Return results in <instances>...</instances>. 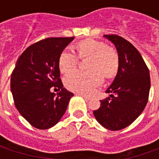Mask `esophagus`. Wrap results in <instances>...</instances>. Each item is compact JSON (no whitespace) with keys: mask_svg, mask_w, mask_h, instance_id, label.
<instances>
[{"mask_svg":"<svg viewBox=\"0 0 159 159\" xmlns=\"http://www.w3.org/2000/svg\"><path fill=\"white\" fill-rule=\"evenodd\" d=\"M80 96L81 97H83V99H84V100H87V101H88V100H90V98L89 96H86V95H83V94H82V93H81V94H79Z\"/></svg>","mask_w":159,"mask_h":159,"instance_id":"obj_1","label":"esophagus"}]
</instances>
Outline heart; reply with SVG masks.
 Listing matches in <instances>:
<instances>
[{
    "label": "heart",
    "instance_id": "b5f03b06",
    "mask_svg": "<svg viewBox=\"0 0 159 159\" xmlns=\"http://www.w3.org/2000/svg\"><path fill=\"white\" fill-rule=\"evenodd\" d=\"M80 59H89L87 69L89 71L82 72L74 70L78 59L73 52L66 50L60 54L59 69L63 74L70 72L64 78L65 86L73 92L88 94L100 86L103 82V76L110 78L118 69V55L111 48L104 42L88 40L79 42L76 47Z\"/></svg>",
    "mask_w": 159,
    "mask_h": 159
}]
</instances>
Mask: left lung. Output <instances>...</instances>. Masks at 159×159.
Instances as JSON below:
<instances>
[{
  "mask_svg": "<svg viewBox=\"0 0 159 159\" xmlns=\"http://www.w3.org/2000/svg\"><path fill=\"white\" fill-rule=\"evenodd\" d=\"M113 43L118 55L117 76L100 100L93 116L104 128L120 130L140 116L147 106L151 88L150 73L139 51L129 42L117 35H104Z\"/></svg>",
  "mask_w": 159,
  "mask_h": 159,
  "instance_id": "obj_1",
  "label": "left lung"
}]
</instances>
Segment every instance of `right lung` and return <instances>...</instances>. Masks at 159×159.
Here are the masks:
<instances>
[{
  "label": "right lung",
  "mask_w": 159,
  "mask_h": 159,
  "mask_svg": "<svg viewBox=\"0 0 159 159\" xmlns=\"http://www.w3.org/2000/svg\"><path fill=\"white\" fill-rule=\"evenodd\" d=\"M74 37H51L27 48L11 76V92L16 108L25 119L39 129L59 123L66 112L71 92L63 88L59 59ZM61 91L56 95L51 88Z\"/></svg>",
  "instance_id": "add662e5"
}]
</instances>
